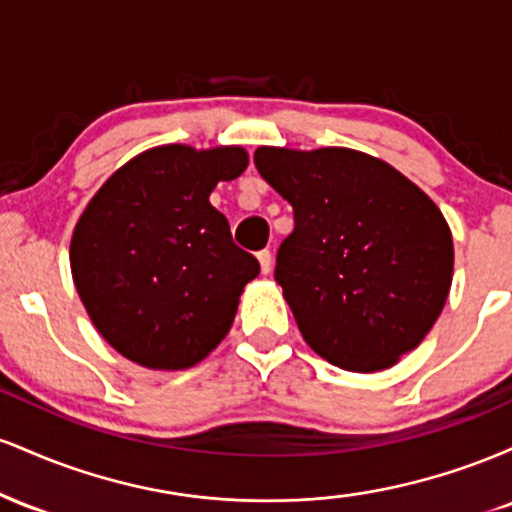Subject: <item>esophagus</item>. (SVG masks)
<instances>
[{"mask_svg": "<svg viewBox=\"0 0 512 512\" xmlns=\"http://www.w3.org/2000/svg\"><path fill=\"white\" fill-rule=\"evenodd\" d=\"M257 260H260L262 274L272 272V252H269V250H260V252H257Z\"/></svg>", "mask_w": 512, "mask_h": 512, "instance_id": "obj_1", "label": "esophagus"}]
</instances>
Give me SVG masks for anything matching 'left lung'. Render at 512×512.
I'll return each instance as SVG.
<instances>
[{"label": "left lung", "mask_w": 512, "mask_h": 512, "mask_svg": "<svg viewBox=\"0 0 512 512\" xmlns=\"http://www.w3.org/2000/svg\"><path fill=\"white\" fill-rule=\"evenodd\" d=\"M255 166L293 207L274 279L310 349L358 373L416 349L452 281V236L436 204L361 151L262 146Z\"/></svg>", "instance_id": "left-lung-1"}]
</instances>
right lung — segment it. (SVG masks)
I'll return each instance as SVG.
<instances>
[{"label": "right lung", "instance_id": "1", "mask_svg": "<svg viewBox=\"0 0 512 512\" xmlns=\"http://www.w3.org/2000/svg\"><path fill=\"white\" fill-rule=\"evenodd\" d=\"M245 166L240 146H158L88 202L69 248L74 286L96 330L129 361L190 368L231 330L260 262L233 243L209 195Z\"/></svg>", "mask_w": 512, "mask_h": 512}]
</instances>
